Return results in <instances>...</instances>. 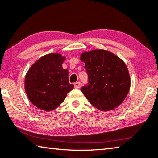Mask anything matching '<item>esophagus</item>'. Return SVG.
<instances>
[{
    "mask_svg": "<svg viewBox=\"0 0 158 158\" xmlns=\"http://www.w3.org/2000/svg\"><path fill=\"white\" fill-rule=\"evenodd\" d=\"M74 85H75V87L76 88H79L80 86H81V83H80V82H76V83H75Z\"/></svg>",
    "mask_w": 158,
    "mask_h": 158,
    "instance_id": "1",
    "label": "esophagus"
}]
</instances>
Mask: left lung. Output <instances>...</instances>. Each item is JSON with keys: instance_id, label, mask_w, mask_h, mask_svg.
Wrapping results in <instances>:
<instances>
[{"instance_id": "8db88e82", "label": "left lung", "mask_w": 158, "mask_h": 158, "mask_svg": "<svg viewBox=\"0 0 158 158\" xmlns=\"http://www.w3.org/2000/svg\"><path fill=\"white\" fill-rule=\"evenodd\" d=\"M81 60L85 63L88 84L81 91L92 106L101 111L118 107L130 88L129 71L122 60L106 50L84 52Z\"/></svg>"}]
</instances>
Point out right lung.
<instances>
[{
  "mask_svg": "<svg viewBox=\"0 0 158 158\" xmlns=\"http://www.w3.org/2000/svg\"><path fill=\"white\" fill-rule=\"evenodd\" d=\"M65 57L51 53L40 58L28 70L24 89L33 105L46 112L52 111L64 101L74 88L69 83V70L64 69Z\"/></svg>",
  "mask_w": 158,
  "mask_h": 158,
  "instance_id": "add662e5",
  "label": "right lung"
}]
</instances>
